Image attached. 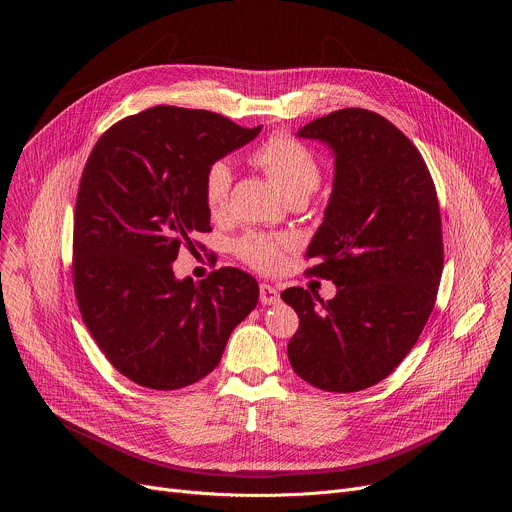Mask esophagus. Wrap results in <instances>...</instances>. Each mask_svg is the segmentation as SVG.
Wrapping results in <instances>:
<instances>
[{"instance_id": "esophagus-1", "label": "esophagus", "mask_w": 512, "mask_h": 512, "mask_svg": "<svg viewBox=\"0 0 512 512\" xmlns=\"http://www.w3.org/2000/svg\"><path fill=\"white\" fill-rule=\"evenodd\" d=\"M259 300L263 306H273V304H279V289L273 287V285H267L263 283L259 287Z\"/></svg>"}]
</instances>
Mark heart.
I'll use <instances>...</instances> for the list:
<instances>
[{
  "label": "heart",
  "instance_id": "heart-1",
  "mask_svg": "<svg viewBox=\"0 0 512 512\" xmlns=\"http://www.w3.org/2000/svg\"><path fill=\"white\" fill-rule=\"evenodd\" d=\"M253 162L267 172L279 192L289 198H308L320 184L322 172L308 145L289 135H273L253 154ZM233 186V168L225 160L212 162L202 178V194L210 214H223L229 204ZM287 239L251 233L243 237L237 251L249 265L273 271L279 267Z\"/></svg>",
  "mask_w": 512,
  "mask_h": 512
}]
</instances>
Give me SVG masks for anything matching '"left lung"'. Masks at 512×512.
Returning a JSON list of instances; mask_svg holds the SVG:
<instances>
[{"label": "left lung", "instance_id": "left-lung-1", "mask_svg": "<svg viewBox=\"0 0 512 512\" xmlns=\"http://www.w3.org/2000/svg\"><path fill=\"white\" fill-rule=\"evenodd\" d=\"M296 135L334 154L332 194L306 255L336 296L283 291L300 316L287 356L306 383L354 393L395 371L433 310L444 269L440 204L411 139L379 113L340 109Z\"/></svg>", "mask_w": 512, "mask_h": 512}]
</instances>
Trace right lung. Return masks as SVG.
Listing matches in <instances>:
<instances>
[{"label": "right lung", "mask_w": 512, "mask_h": 512, "mask_svg": "<svg viewBox=\"0 0 512 512\" xmlns=\"http://www.w3.org/2000/svg\"><path fill=\"white\" fill-rule=\"evenodd\" d=\"M261 131L202 109L152 107L107 129L83 170L72 239L81 316L113 367L174 391L221 362L259 302L255 277L221 267L196 283L172 263L210 231L206 168Z\"/></svg>", "instance_id": "obj_1"}]
</instances>
